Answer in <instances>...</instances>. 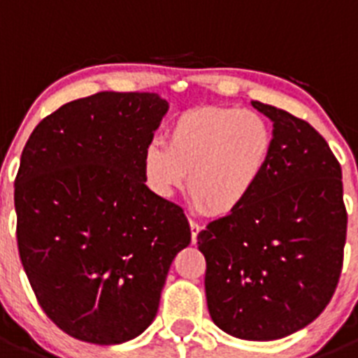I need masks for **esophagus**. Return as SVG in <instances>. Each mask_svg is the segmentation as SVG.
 I'll use <instances>...</instances> for the list:
<instances>
[{
	"mask_svg": "<svg viewBox=\"0 0 358 358\" xmlns=\"http://www.w3.org/2000/svg\"><path fill=\"white\" fill-rule=\"evenodd\" d=\"M189 229H192V242H197V235L201 233L202 226L197 222V220H194V218H189Z\"/></svg>",
	"mask_w": 358,
	"mask_h": 358,
	"instance_id": "1",
	"label": "esophagus"
}]
</instances>
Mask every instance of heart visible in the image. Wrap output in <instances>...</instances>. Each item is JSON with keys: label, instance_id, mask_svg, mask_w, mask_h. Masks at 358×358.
<instances>
[{"label": "heart", "instance_id": "heart-1", "mask_svg": "<svg viewBox=\"0 0 358 358\" xmlns=\"http://www.w3.org/2000/svg\"><path fill=\"white\" fill-rule=\"evenodd\" d=\"M273 154L267 120L249 109L197 107L177 116L166 141L152 140L141 154V176L152 194L172 199L186 182L197 208L224 217L251 197Z\"/></svg>", "mask_w": 358, "mask_h": 358}]
</instances>
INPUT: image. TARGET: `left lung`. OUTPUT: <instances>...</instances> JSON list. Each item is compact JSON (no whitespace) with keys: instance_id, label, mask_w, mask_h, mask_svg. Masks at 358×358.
<instances>
[{"instance_id":"8db88e82","label":"left lung","mask_w":358,"mask_h":358,"mask_svg":"<svg viewBox=\"0 0 358 358\" xmlns=\"http://www.w3.org/2000/svg\"><path fill=\"white\" fill-rule=\"evenodd\" d=\"M273 122V154L242 206L197 236L208 310L220 330L276 341L327 308L343 268L348 215L343 170L321 134L283 109L251 102Z\"/></svg>"}]
</instances>
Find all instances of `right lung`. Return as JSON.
I'll return each mask as SVG.
<instances>
[{
	"label": "right lung",
	"mask_w": 358,
	"mask_h": 358,
	"mask_svg": "<svg viewBox=\"0 0 358 358\" xmlns=\"http://www.w3.org/2000/svg\"><path fill=\"white\" fill-rule=\"evenodd\" d=\"M169 102L102 91L34 129L14 182L19 258L41 308L78 341L120 344L157 314L173 258L192 240L177 204L141 176Z\"/></svg>",
	"instance_id": "right-lung-1"
}]
</instances>
